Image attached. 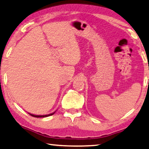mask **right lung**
Here are the masks:
<instances>
[{
	"label": "right lung",
	"instance_id": "obj_1",
	"mask_svg": "<svg viewBox=\"0 0 149 149\" xmlns=\"http://www.w3.org/2000/svg\"><path fill=\"white\" fill-rule=\"evenodd\" d=\"M55 112H54V113H52L51 114H45V115H35V114H30L29 113L30 115H31L32 116H34V117H36V118H41V117H47V116H51L52 114H54Z\"/></svg>",
	"mask_w": 149,
	"mask_h": 149
}]
</instances>
